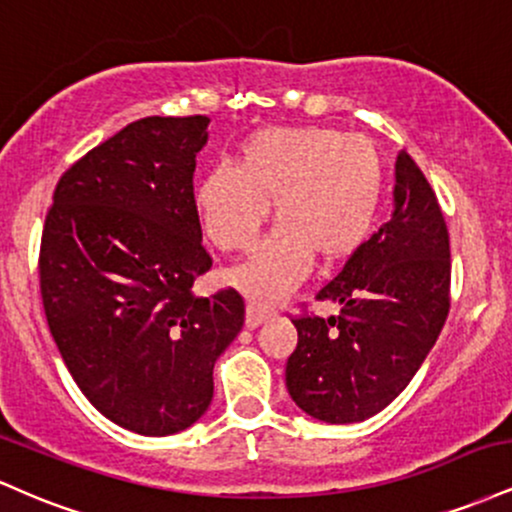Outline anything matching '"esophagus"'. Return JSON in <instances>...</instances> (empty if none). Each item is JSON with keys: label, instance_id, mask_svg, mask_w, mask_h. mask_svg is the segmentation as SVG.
I'll return each instance as SVG.
<instances>
[{"label": "esophagus", "instance_id": "esophagus-1", "mask_svg": "<svg viewBox=\"0 0 512 512\" xmlns=\"http://www.w3.org/2000/svg\"><path fill=\"white\" fill-rule=\"evenodd\" d=\"M269 317V310L260 308V305L255 303H248V308H245V325L250 327V330H255V327H260L264 320Z\"/></svg>", "mask_w": 512, "mask_h": 512}]
</instances>
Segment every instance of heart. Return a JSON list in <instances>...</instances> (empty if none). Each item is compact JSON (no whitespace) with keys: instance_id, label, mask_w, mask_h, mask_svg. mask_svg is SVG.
<instances>
[{"instance_id":"1","label":"heart","mask_w":512,"mask_h":512,"mask_svg":"<svg viewBox=\"0 0 512 512\" xmlns=\"http://www.w3.org/2000/svg\"><path fill=\"white\" fill-rule=\"evenodd\" d=\"M385 192L378 146L330 127H276L252 134L238 166H216L197 190V214L219 250H248L269 216L279 226L228 272L257 305L286 298L315 255L337 262L366 243Z\"/></svg>"}]
</instances>
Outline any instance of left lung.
<instances>
[{
  "label": "left lung",
  "instance_id": "obj_1",
  "mask_svg": "<svg viewBox=\"0 0 512 512\" xmlns=\"http://www.w3.org/2000/svg\"><path fill=\"white\" fill-rule=\"evenodd\" d=\"M390 221L358 248L317 301L339 315L296 317L286 387L305 414L356 424L395 399L436 344L450 310L443 211L407 151L397 156Z\"/></svg>",
  "mask_w": 512,
  "mask_h": 512
}]
</instances>
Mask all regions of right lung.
Masks as SVG:
<instances>
[{
    "label": "right lung",
    "mask_w": 512,
    "mask_h": 512,
    "mask_svg": "<svg viewBox=\"0 0 512 512\" xmlns=\"http://www.w3.org/2000/svg\"><path fill=\"white\" fill-rule=\"evenodd\" d=\"M207 127L204 115L132 122L62 175L45 216L52 339L88 402L139 436L195 424L243 330L238 291L192 293L211 269L192 182Z\"/></svg>",
    "instance_id": "1"
}]
</instances>
